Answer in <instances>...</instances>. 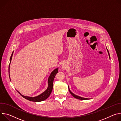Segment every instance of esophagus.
<instances>
[{"label":"esophagus","mask_w":121,"mask_h":121,"mask_svg":"<svg viewBox=\"0 0 121 121\" xmlns=\"http://www.w3.org/2000/svg\"><path fill=\"white\" fill-rule=\"evenodd\" d=\"M65 64H63L62 65V69H65Z\"/></svg>","instance_id":"1"}]
</instances>
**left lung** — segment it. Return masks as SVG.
I'll use <instances>...</instances> for the list:
<instances>
[{"label":"left lung","mask_w":121,"mask_h":121,"mask_svg":"<svg viewBox=\"0 0 121 121\" xmlns=\"http://www.w3.org/2000/svg\"><path fill=\"white\" fill-rule=\"evenodd\" d=\"M107 52H108V56H109V59H110V56H109V52L108 51V50L107 49ZM68 88H69V91L70 92V93L71 94V95L75 98H77V99H80V100H87V99H89V98H84V97H81L80 96H78L77 95H75L74 94H73L72 92H71V91L69 89V86H68Z\"/></svg>","instance_id":"obj_1"}]
</instances>
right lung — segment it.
Instances as JSON below:
<instances>
[{"label": "right lung", "mask_w": 121, "mask_h": 121, "mask_svg": "<svg viewBox=\"0 0 121 121\" xmlns=\"http://www.w3.org/2000/svg\"><path fill=\"white\" fill-rule=\"evenodd\" d=\"M13 53L12 54V56H11L10 58V63H9V77L10 80V75H9V68H10V64L11 61H12L13 56ZM58 68L54 69L51 73V74H50V76L49 77V78H48V85L47 88L44 92H43L42 93H41L40 95H39L38 96H34V97H31V96H25L24 95H22L19 91H17V92L21 95L24 98H25V99H27V100L31 101L40 102V101H42L45 100L50 96V94H51V93L52 91L53 80H54L55 76H56V73L58 71Z\"/></svg>", "instance_id": "obj_1"}]
</instances>
